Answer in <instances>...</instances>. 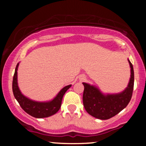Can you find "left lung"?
Instances as JSON below:
<instances>
[{"mask_svg":"<svg viewBox=\"0 0 146 146\" xmlns=\"http://www.w3.org/2000/svg\"><path fill=\"white\" fill-rule=\"evenodd\" d=\"M128 62L131 68L130 82L128 87L121 93L104 95L95 86L83 83V104L89 115L100 119H108L127 106L132 98L134 88L133 66L129 60Z\"/></svg>","mask_w":146,"mask_h":146,"instance_id":"left-lung-1","label":"left lung"}]
</instances>
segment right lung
<instances>
[{
  "label": "right lung",
  "instance_id": "1",
  "mask_svg": "<svg viewBox=\"0 0 146 146\" xmlns=\"http://www.w3.org/2000/svg\"><path fill=\"white\" fill-rule=\"evenodd\" d=\"M18 64H19L16 65L14 78H13L12 90L15 98L19 103L21 108L27 113L36 118H44V117H50L56 114L61 107L62 100L64 95L66 93V90L71 86V85H68L64 87L52 101L48 102L32 101L22 94L18 86L17 71Z\"/></svg>",
  "mask_w": 146,
  "mask_h": 146
}]
</instances>
